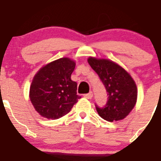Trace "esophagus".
<instances>
[{
	"instance_id": "esophagus-1",
	"label": "esophagus",
	"mask_w": 161,
	"mask_h": 161,
	"mask_svg": "<svg viewBox=\"0 0 161 161\" xmlns=\"http://www.w3.org/2000/svg\"><path fill=\"white\" fill-rule=\"evenodd\" d=\"M84 97L87 98V99H91V98L93 97V93H92V92H90V93H88V94L84 95Z\"/></svg>"
}]
</instances>
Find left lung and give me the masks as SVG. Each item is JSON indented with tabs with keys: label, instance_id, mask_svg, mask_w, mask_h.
I'll use <instances>...</instances> for the list:
<instances>
[{
	"label": "left lung",
	"instance_id": "1",
	"mask_svg": "<svg viewBox=\"0 0 161 161\" xmlns=\"http://www.w3.org/2000/svg\"><path fill=\"white\" fill-rule=\"evenodd\" d=\"M88 63L98 74L108 92L104 108L97 107L98 115L108 121L124 119L137 102L138 91L131 75L112 60L90 57Z\"/></svg>",
	"mask_w": 161,
	"mask_h": 161
}]
</instances>
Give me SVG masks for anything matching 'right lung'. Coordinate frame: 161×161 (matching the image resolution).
<instances>
[{"label":"right lung","instance_id":"obj_1","mask_svg":"<svg viewBox=\"0 0 161 161\" xmlns=\"http://www.w3.org/2000/svg\"><path fill=\"white\" fill-rule=\"evenodd\" d=\"M75 66L74 60L64 57L45 64L34 75L30 85V101L42 117H62L80 98L77 95V83L70 78Z\"/></svg>","mask_w":161,"mask_h":161}]
</instances>
